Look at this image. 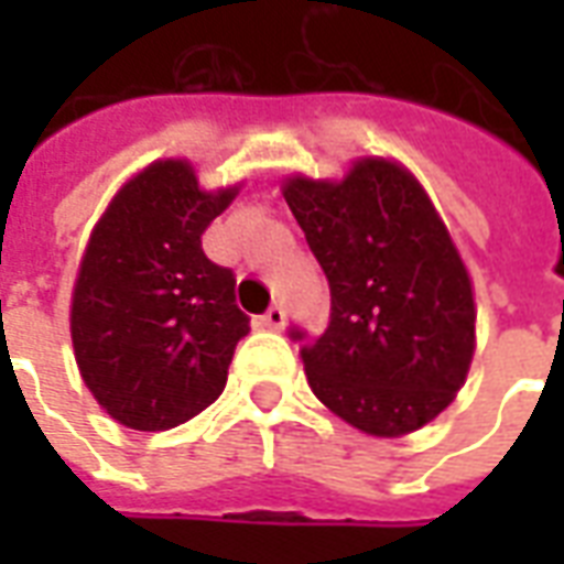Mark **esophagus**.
Listing matches in <instances>:
<instances>
[{
    "instance_id": "34e87169",
    "label": "esophagus",
    "mask_w": 564,
    "mask_h": 564,
    "mask_svg": "<svg viewBox=\"0 0 564 564\" xmlns=\"http://www.w3.org/2000/svg\"><path fill=\"white\" fill-rule=\"evenodd\" d=\"M283 323H286V307L281 302H274V305L262 314V326H269V329H283Z\"/></svg>"
}]
</instances>
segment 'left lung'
I'll use <instances>...</instances> for the list:
<instances>
[{"label":"left lung","mask_w":564,"mask_h":564,"mask_svg":"<svg viewBox=\"0 0 564 564\" xmlns=\"http://www.w3.org/2000/svg\"><path fill=\"white\" fill-rule=\"evenodd\" d=\"M283 196L332 295L317 338L290 326L314 395L378 437L435 420L465 383L477 314L423 186L395 162L362 160L341 184L293 177Z\"/></svg>","instance_id":"1"}]
</instances>
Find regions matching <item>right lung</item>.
Instances as JSON below:
<instances>
[{
    "label": "right lung",
    "mask_w": 564,
    "mask_h": 564,
    "mask_svg": "<svg viewBox=\"0 0 564 564\" xmlns=\"http://www.w3.org/2000/svg\"><path fill=\"white\" fill-rule=\"evenodd\" d=\"M235 189L202 193L181 160L153 162L96 223L72 295L80 378L117 423L162 432L205 411L226 387L250 317L235 274L202 235Z\"/></svg>",
    "instance_id": "right-lung-1"
}]
</instances>
